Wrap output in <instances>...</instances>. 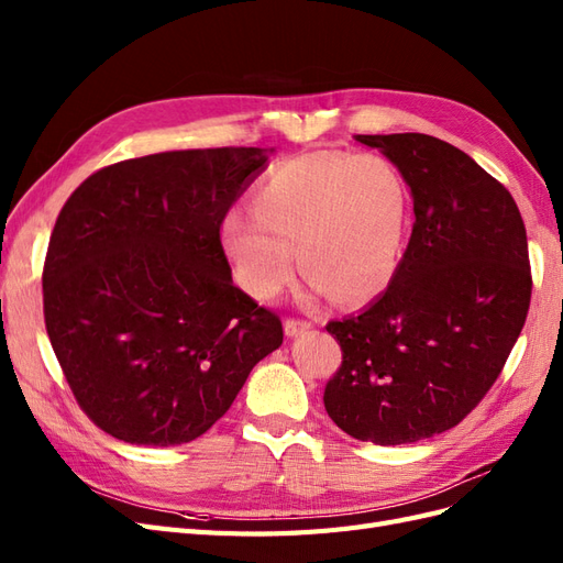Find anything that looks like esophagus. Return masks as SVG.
Instances as JSON below:
<instances>
[{"instance_id": "esophagus-1", "label": "esophagus", "mask_w": 563, "mask_h": 563, "mask_svg": "<svg viewBox=\"0 0 563 563\" xmlns=\"http://www.w3.org/2000/svg\"><path fill=\"white\" fill-rule=\"evenodd\" d=\"M310 329H312V323L305 321V319L288 317V319L284 321V333H286L288 338H296V335H300V333H305V331H310Z\"/></svg>"}]
</instances>
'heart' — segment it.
I'll list each match as a JSON object with an SVG mask.
<instances>
[{
	"instance_id": "1",
	"label": "heart",
	"mask_w": 563,
	"mask_h": 563,
	"mask_svg": "<svg viewBox=\"0 0 563 563\" xmlns=\"http://www.w3.org/2000/svg\"><path fill=\"white\" fill-rule=\"evenodd\" d=\"M408 236V187L376 152H310L272 166L253 211L232 209L220 244L234 279L258 300L277 298L296 275L312 296L376 298L395 279Z\"/></svg>"
}]
</instances>
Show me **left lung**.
<instances>
[{
	"instance_id": "8db88e82",
	"label": "left lung",
	"mask_w": 563,
	"mask_h": 563,
	"mask_svg": "<svg viewBox=\"0 0 563 563\" xmlns=\"http://www.w3.org/2000/svg\"><path fill=\"white\" fill-rule=\"evenodd\" d=\"M354 139L399 168L416 223L387 291L327 323L343 364L323 406L354 439L413 444L455 428L500 376L531 305L526 228L505 185L451 143Z\"/></svg>"
}]
</instances>
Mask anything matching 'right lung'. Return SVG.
<instances>
[{"instance_id":"obj_1","label":"right lung","mask_w":563,"mask_h":563,"mask_svg":"<svg viewBox=\"0 0 563 563\" xmlns=\"http://www.w3.org/2000/svg\"><path fill=\"white\" fill-rule=\"evenodd\" d=\"M275 150H174L100 168L65 201L44 321L75 399L135 446H178L228 413L282 321L232 284L220 223Z\"/></svg>"}]
</instances>
